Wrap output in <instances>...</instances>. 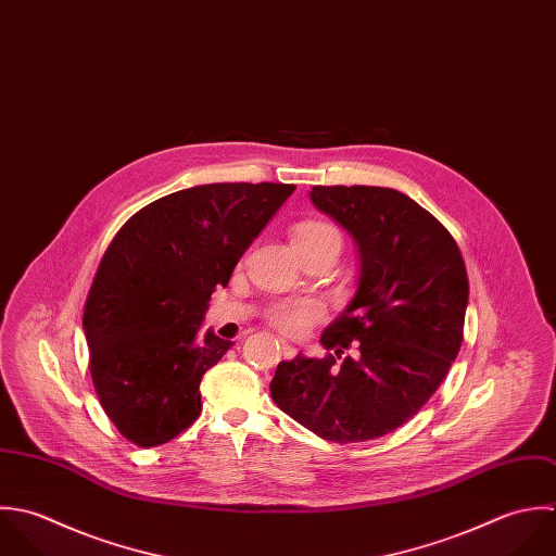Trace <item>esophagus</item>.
<instances>
[{
  "label": "esophagus",
  "instance_id": "esophagus-1",
  "mask_svg": "<svg viewBox=\"0 0 556 556\" xmlns=\"http://www.w3.org/2000/svg\"><path fill=\"white\" fill-rule=\"evenodd\" d=\"M276 343H278L280 354H282L287 361H293V358H295V348H293V345H289L287 341H276Z\"/></svg>",
  "mask_w": 556,
  "mask_h": 556
}]
</instances>
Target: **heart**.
<instances>
[{
    "label": "heart",
    "mask_w": 556,
    "mask_h": 556,
    "mask_svg": "<svg viewBox=\"0 0 556 556\" xmlns=\"http://www.w3.org/2000/svg\"><path fill=\"white\" fill-rule=\"evenodd\" d=\"M319 239H339L341 241V235L334 226H330L326 222H302L293 228V243L319 241ZM321 317H324V306L315 300L278 302L267 313L269 324L289 337L304 334Z\"/></svg>",
    "instance_id": "1"
}]
</instances>
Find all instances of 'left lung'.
<instances>
[{
	"label": "left lung",
	"mask_w": 556,
	"mask_h": 556,
	"mask_svg": "<svg viewBox=\"0 0 556 556\" xmlns=\"http://www.w3.org/2000/svg\"><path fill=\"white\" fill-rule=\"evenodd\" d=\"M311 200L358 243V293L321 334L324 358L278 365L271 399L324 440H375L416 416L457 358L466 265L453 235L396 189L317 186Z\"/></svg>",
	"instance_id": "obj_1"
}]
</instances>
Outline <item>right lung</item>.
<instances>
[{"label": "right lung", "mask_w": 556, "mask_h": 556, "mask_svg": "<svg viewBox=\"0 0 556 556\" xmlns=\"http://www.w3.org/2000/svg\"><path fill=\"white\" fill-rule=\"evenodd\" d=\"M295 186L211 184L134 213L108 245L84 306L88 367L101 407L134 444L175 440L200 416L202 375L230 341L200 321Z\"/></svg>", "instance_id": "right-lung-1"}]
</instances>
